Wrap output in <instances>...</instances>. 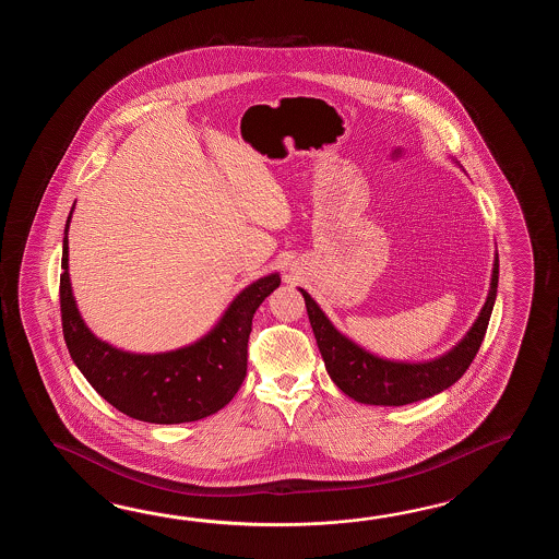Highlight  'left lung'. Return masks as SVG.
<instances>
[{
    "mask_svg": "<svg viewBox=\"0 0 559 559\" xmlns=\"http://www.w3.org/2000/svg\"><path fill=\"white\" fill-rule=\"evenodd\" d=\"M498 275L499 260L496 253L489 294L472 330L448 354L419 364L392 361L369 354L333 328L332 321L325 318L306 289L299 292L306 299L309 323L333 383L359 404L407 405L448 390L472 366L493 311Z\"/></svg>",
    "mask_w": 559,
    "mask_h": 559,
    "instance_id": "obj_1",
    "label": "left lung"
}]
</instances>
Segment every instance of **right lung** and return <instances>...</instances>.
I'll list each match as a JSON object with an SVG mask.
<instances>
[{
  "mask_svg": "<svg viewBox=\"0 0 559 559\" xmlns=\"http://www.w3.org/2000/svg\"><path fill=\"white\" fill-rule=\"evenodd\" d=\"M72 212L63 231L61 325L73 364L85 380L121 414L147 424H186L219 412L243 383L251 320L263 299L280 287V275L260 277L239 292L214 330L195 344L164 354L121 352L97 340L75 306L68 272Z\"/></svg>",
  "mask_w": 559,
  "mask_h": 559,
  "instance_id": "add662e5",
  "label": "right lung"
}]
</instances>
